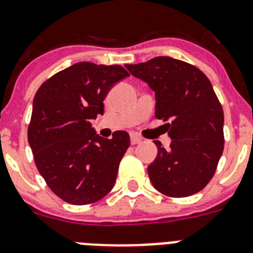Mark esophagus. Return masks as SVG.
I'll use <instances>...</instances> for the list:
<instances>
[{"instance_id":"1","label":"esophagus","mask_w":253,"mask_h":253,"mask_svg":"<svg viewBox=\"0 0 253 253\" xmlns=\"http://www.w3.org/2000/svg\"><path fill=\"white\" fill-rule=\"evenodd\" d=\"M130 142L131 144H139V143H142V138L138 137L137 134H133L130 137Z\"/></svg>"}]
</instances>
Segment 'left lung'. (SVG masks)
<instances>
[{
    "instance_id": "8db88e82",
    "label": "left lung",
    "mask_w": 253,
    "mask_h": 253,
    "mask_svg": "<svg viewBox=\"0 0 253 253\" xmlns=\"http://www.w3.org/2000/svg\"><path fill=\"white\" fill-rule=\"evenodd\" d=\"M134 77L154 91L156 118L169 120V149L156 140L157 157L148 166L154 189L185 198L204 189L224 148V114L207 76L193 64L171 57L126 64Z\"/></svg>"
}]
</instances>
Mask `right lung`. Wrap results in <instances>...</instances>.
Listing matches in <instances>:
<instances>
[{
	"mask_svg": "<svg viewBox=\"0 0 253 253\" xmlns=\"http://www.w3.org/2000/svg\"><path fill=\"white\" fill-rule=\"evenodd\" d=\"M129 73L122 66L80 62L55 73L37 91L28 139L38 171L62 200L95 203L110 193L129 134L100 137L91 120L104 114L111 87Z\"/></svg>",
	"mask_w": 253,
	"mask_h": 253,
	"instance_id": "add662e5",
	"label": "right lung"
}]
</instances>
